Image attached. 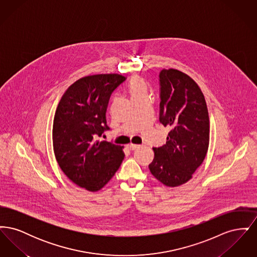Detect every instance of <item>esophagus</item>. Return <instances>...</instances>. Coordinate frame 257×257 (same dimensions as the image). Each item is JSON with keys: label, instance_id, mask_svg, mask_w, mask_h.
I'll return each instance as SVG.
<instances>
[{"label": "esophagus", "instance_id": "obj_1", "mask_svg": "<svg viewBox=\"0 0 257 257\" xmlns=\"http://www.w3.org/2000/svg\"><path fill=\"white\" fill-rule=\"evenodd\" d=\"M141 146H139V145H134V144H129L128 145V148L129 149H131V150H135V149H138V148H140Z\"/></svg>", "mask_w": 257, "mask_h": 257}]
</instances>
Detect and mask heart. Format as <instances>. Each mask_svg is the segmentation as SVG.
I'll return each mask as SVG.
<instances>
[{"mask_svg": "<svg viewBox=\"0 0 257 257\" xmlns=\"http://www.w3.org/2000/svg\"><path fill=\"white\" fill-rule=\"evenodd\" d=\"M147 84L145 80L138 78L131 86V94L133 98L146 97L147 95Z\"/></svg>", "mask_w": 257, "mask_h": 257, "instance_id": "heart-1", "label": "heart"}]
</instances>
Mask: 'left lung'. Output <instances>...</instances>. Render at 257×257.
<instances>
[{
  "label": "left lung",
  "mask_w": 257,
  "mask_h": 257,
  "mask_svg": "<svg viewBox=\"0 0 257 257\" xmlns=\"http://www.w3.org/2000/svg\"><path fill=\"white\" fill-rule=\"evenodd\" d=\"M160 122L171 131L167 143L153 147L148 166L152 175L168 187L188 182L202 164L209 147V115L205 98L196 82L176 69L159 75Z\"/></svg>",
  "instance_id": "8db88e82"
}]
</instances>
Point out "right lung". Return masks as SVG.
<instances>
[{
  "label": "right lung",
  "instance_id": "right-lung-1",
  "mask_svg": "<svg viewBox=\"0 0 257 257\" xmlns=\"http://www.w3.org/2000/svg\"><path fill=\"white\" fill-rule=\"evenodd\" d=\"M126 80L119 74H97L69 86L55 113L53 147L64 174L89 192L101 190L119 169L123 147L100 141L109 130L106 111L111 93Z\"/></svg>",
  "mask_w": 257,
  "mask_h": 257
}]
</instances>
